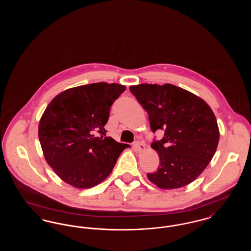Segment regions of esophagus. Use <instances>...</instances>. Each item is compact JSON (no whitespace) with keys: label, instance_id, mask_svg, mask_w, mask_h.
<instances>
[{"label":"esophagus","instance_id":"34e87169","mask_svg":"<svg viewBox=\"0 0 251 251\" xmlns=\"http://www.w3.org/2000/svg\"><path fill=\"white\" fill-rule=\"evenodd\" d=\"M134 148L138 152H142L146 149V145H145L143 141H137V142L134 143Z\"/></svg>","mask_w":251,"mask_h":251}]
</instances>
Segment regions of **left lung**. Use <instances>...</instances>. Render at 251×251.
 I'll return each instance as SVG.
<instances>
[{
  "mask_svg": "<svg viewBox=\"0 0 251 251\" xmlns=\"http://www.w3.org/2000/svg\"><path fill=\"white\" fill-rule=\"evenodd\" d=\"M130 91L149 114L151 131L165 133L151 143L160 163L148 178L162 189L189 184L215 155L219 130L214 112L202 99L173 84H138Z\"/></svg>",
  "mask_w": 251,
  "mask_h": 251,
  "instance_id": "left-lung-1",
  "label": "left lung"
}]
</instances>
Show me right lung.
I'll list each match as a JSON object with an SVG mask.
<instances>
[{
    "label": "right lung",
    "instance_id": "right-lung-1",
    "mask_svg": "<svg viewBox=\"0 0 251 251\" xmlns=\"http://www.w3.org/2000/svg\"><path fill=\"white\" fill-rule=\"evenodd\" d=\"M119 84L96 83L65 90L46 108L38 126L45 159L65 182L90 188L106 179L127 144L106 136L114 101L125 91Z\"/></svg>",
    "mask_w": 251,
    "mask_h": 251
}]
</instances>
